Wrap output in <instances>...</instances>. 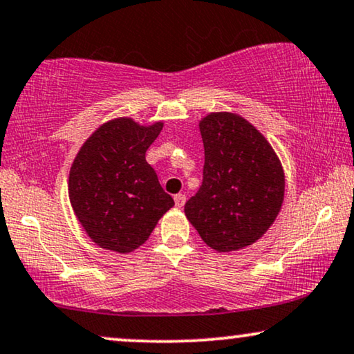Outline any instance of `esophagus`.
<instances>
[{"label": "esophagus", "mask_w": 354, "mask_h": 354, "mask_svg": "<svg viewBox=\"0 0 354 354\" xmlns=\"http://www.w3.org/2000/svg\"><path fill=\"white\" fill-rule=\"evenodd\" d=\"M174 200H176V206H177V208H182V206L185 205L187 196H185V195H182V194H178V195L174 196Z\"/></svg>", "instance_id": "34e87169"}]
</instances>
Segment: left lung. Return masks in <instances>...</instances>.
<instances>
[{"label": "left lung", "instance_id": "1", "mask_svg": "<svg viewBox=\"0 0 354 354\" xmlns=\"http://www.w3.org/2000/svg\"><path fill=\"white\" fill-rule=\"evenodd\" d=\"M200 133L203 182L185 203L188 221L218 252L252 245L281 209V162L265 136L236 113H209L200 122Z\"/></svg>", "mask_w": 354, "mask_h": 354}]
</instances>
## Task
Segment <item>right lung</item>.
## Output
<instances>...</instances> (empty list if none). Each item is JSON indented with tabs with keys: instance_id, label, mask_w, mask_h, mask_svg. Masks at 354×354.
Returning <instances> with one entry per match:
<instances>
[{
	"instance_id": "right-lung-1",
	"label": "right lung",
	"mask_w": 354,
	"mask_h": 354,
	"mask_svg": "<svg viewBox=\"0 0 354 354\" xmlns=\"http://www.w3.org/2000/svg\"><path fill=\"white\" fill-rule=\"evenodd\" d=\"M162 122L141 127L128 117L99 127L76 154L68 194L76 218L93 241L128 254L148 241L156 224L174 206L146 151Z\"/></svg>"
}]
</instances>
